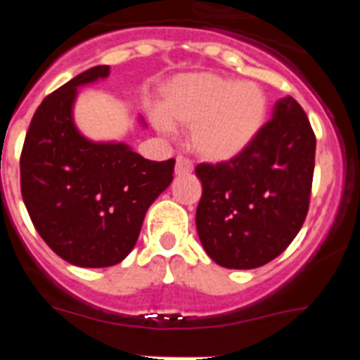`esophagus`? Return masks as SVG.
<instances>
[{
	"label": "esophagus",
	"mask_w": 360,
	"mask_h": 360,
	"mask_svg": "<svg viewBox=\"0 0 360 360\" xmlns=\"http://www.w3.org/2000/svg\"><path fill=\"white\" fill-rule=\"evenodd\" d=\"M178 176H184V174H189L193 171V162L187 157H176V167H174Z\"/></svg>",
	"instance_id": "1"
}]
</instances>
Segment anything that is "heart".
<instances>
[{
	"label": "heart",
	"instance_id": "heart-1",
	"mask_svg": "<svg viewBox=\"0 0 360 360\" xmlns=\"http://www.w3.org/2000/svg\"><path fill=\"white\" fill-rule=\"evenodd\" d=\"M269 97L254 81L212 72L184 73L165 86L160 128L191 126V148L212 162H227L250 148L269 119Z\"/></svg>",
	"mask_w": 360,
	"mask_h": 360
}]
</instances>
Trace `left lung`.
<instances>
[{
	"mask_svg": "<svg viewBox=\"0 0 360 360\" xmlns=\"http://www.w3.org/2000/svg\"><path fill=\"white\" fill-rule=\"evenodd\" d=\"M316 135L297 101L274 106L252 146L236 158L198 164L196 231L212 262L256 269L287 249L308 214Z\"/></svg>",
	"mask_w": 360,
	"mask_h": 360,
	"instance_id": "1",
	"label": "left lung"
}]
</instances>
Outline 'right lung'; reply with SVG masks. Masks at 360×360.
<instances>
[{
    "label": "right lung",
    "instance_id": "1",
    "mask_svg": "<svg viewBox=\"0 0 360 360\" xmlns=\"http://www.w3.org/2000/svg\"><path fill=\"white\" fill-rule=\"evenodd\" d=\"M108 75L110 66H94L44 97L19 158L36 231L57 256L88 269L117 265L131 252L146 211L174 173V158L146 160L122 142H91L77 131V88Z\"/></svg>",
    "mask_w": 360,
    "mask_h": 360
}]
</instances>
